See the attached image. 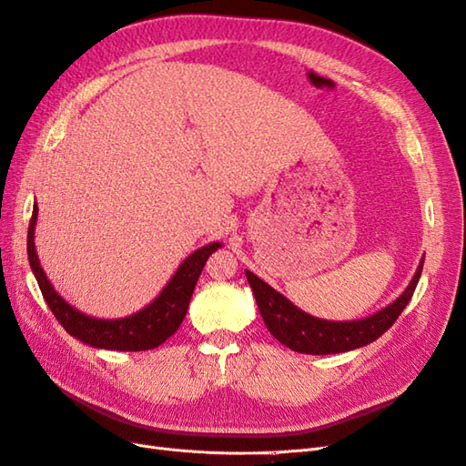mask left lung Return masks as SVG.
I'll return each instance as SVG.
<instances>
[{"mask_svg":"<svg viewBox=\"0 0 466 466\" xmlns=\"http://www.w3.org/2000/svg\"><path fill=\"white\" fill-rule=\"evenodd\" d=\"M421 268H424V258L420 260L410 284L397 299L385 309H380V311L358 320L317 319L301 311L299 307H295L288 298H284L272 286H268L258 276L248 270H245V276L252 288V293H255L264 324L278 342L293 351H299V354L327 356L368 346L377 340L380 334H385L397 322L408 301L412 299L418 279L421 276Z\"/></svg>","mask_w":466,"mask_h":466,"instance_id":"obj_1","label":"left lung"}]
</instances>
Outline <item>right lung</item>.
<instances>
[{"label": "right lung", "instance_id": "add662e5", "mask_svg": "<svg viewBox=\"0 0 466 466\" xmlns=\"http://www.w3.org/2000/svg\"><path fill=\"white\" fill-rule=\"evenodd\" d=\"M38 218V206H33V218L29 225V235H26V252H29V264L33 274L38 281V288L45 295L54 317L66 329V332L77 338L79 342L89 344L101 350H116V351H144L161 346L167 338H171L182 319L188 311V303L192 291L196 288L204 264L211 252L221 248V243H209L192 255L178 266L173 278L167 281V286L149 305L142 311L122 319H96L81 313L79 309L69 305L62 295L54 289L50 279L42 270L36 247H35V225Z\"/></svg>", "mask_w": 466, "mask_h": 466}]
</instances>
